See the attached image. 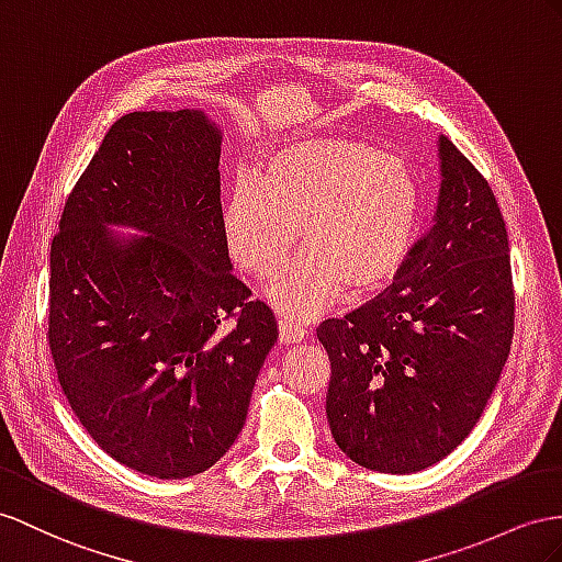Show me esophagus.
Segmentation results:
<instances>
[{"label": "esophagus", "instance_id": "esophagus-1", "mask_svg": "<svg viewBox=\"0 0 562 562\" xmlns=\"http://www.w3.org/2000/svg\"><path fill=\"white\" fill-rule=\"evenodd\" d=\"M278 325H280V341H284V344H296L306 337L304 323L292 318V315L278 313Z\"/></svg>", "mask_w": 562, "mask_h": 562}]
</instances>
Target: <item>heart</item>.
Segmentation results:
<instances>
[{
    "instance_id": "b5f03b06",
    "label": "heart",
    "mask_w": 562,
    "mask_h": 562,
    "mask_svg": "<svg viewBox=\"0 0 562 562\" xmlns=\"http://www.w3.org/2000/svg\"><path fill=\"white\" fill-rule=\"evenodd\" d=\"M420 209V187L396 156L368 142L327 137L284 147L268 158L263 178L241 176L225 209L233 261L258 280L294 261L268 296L284 315H311L339 290H380L404 266Z\"/></svg>"
}]
</instances>
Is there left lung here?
<instances>
[{"instance_id":"8db88e82","label":"left lung","mask_w":562,"mask_h":562,"mask_svg":"<svg viewBox=\"0 0 562 562\" xmlns=\"http://www.w3.org/2000/svg\"><path fill=\"white\" fill-rule=\"evenodd\" d=\"M435 218L396 282L321 323L329 356L327 423L368 470L406 474L463 441L508 361L515 294L508 233L482 172L439 137Z\"/></svg>"}]
</instances>
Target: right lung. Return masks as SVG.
Masks as SVG:
<instances>
[{"label":"right lung","mask_w":562,"mask_h":562,"mask_svg":"<svg viewBox=\"0 0 562 562\" xmlns=\"http://www.w3.org/2000/svg\"><path fill=\"white\" fill-rule=\"evenodd\" d=\"M221 139L196 109L127 113L52 239L47 339L61 390L111 458L158 480L218 463L278 341L276 315L233 276Z\"/></svg>","instance_id":"add662e5"}]
</instances>
